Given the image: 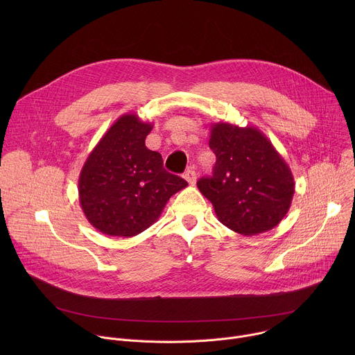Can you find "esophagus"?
<instances>
[{
	"instance_id": "1",
	"label": "esophagus",
	"mask_w": 355,
	"mask_h": 355,
	"mask_svg": "<svg viewBox=\"0 0 355 355\" xmlns=\"http://www.w3.org/2000/svg\"><path fill=\"white\" fill-rule=\"evenodd\" d=\"M184 178L188 181V184L193 185V184L196 182V173H195L192 168H189V170H187V171L184 173Z\"/></svg>"
}]
</instances>
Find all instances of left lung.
<instances>
[{
    "mask_svg": "<svg viewBox=\"0 0 355 355\" xmlns=\"http://www.w3.org/2000/svg\"><path fill=\"white\" fill-rule=\"evenodd\" d=\"M209 147L216 156L212 177L196 185L220 223L243 236L275 227L288 214L295 182L268 137L254 126L214 123Z\"/></svg>",
    "mask_w": 355,
    "mask_h": 355,
    "instance_id": "8db88e82",
    "label": "left lung"
}]
</instances>
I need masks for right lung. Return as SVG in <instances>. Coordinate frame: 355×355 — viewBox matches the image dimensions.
<instances>
[{
    "instance_id": "add662e5",
    "label": "right lung",
    "mask_w": 355,
    "mask_h": 355,
    "mask_svg": "<svg viewBox=\"0 0 355 355\" xmlns=\"http://www.w3.org/2000/svg\"><path fill=\"white\" fill-rule=\"evenodd\" d=\"M153 125L125 114L101 137L78 178V198L88 222L101 233L132 237L153 225L168 199L188 182L163 167L162 155L146 147Z\"/></svg>"
}]
</instances>
